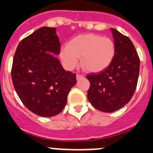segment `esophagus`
I'll list each match as a JSON object with an SVG mask.
<instances>
[{
    "mask_svg": "<svg viewBox=\"0 0 153 153\" xmlns=\"http://www.w3.org/2000/svg\"><path fill=\"white\" fill-rule=\"evenodd\" d=\"M82 78H83V75H79V74H77V75H76L77 80H80V79H82Z\"/></svg>",
    "mask_w": 153,
    "mask_h": 153,
    "instance_id": "34e87169",
    "label": "esophagus"
}]
</instances>
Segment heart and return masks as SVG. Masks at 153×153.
I'll use <instances>...</instances> for the list:
<instances>
[{
  "mask_svg": "<svg viewBox=\"0 0 153 153\" xmlns=\"http://www.w3.org/2000/svg\"><path fill=\"white\" fill-rule=\"evenodd\" d=\"M115 54L113 41L108 37L88 34L79 35L62 48L61 60L68 69L75 68L81 58L82 68L90 72H100L111 65Z\"/></svg>",
  "mask_w": 153,
  "mask_h": 153,
  "instance_id": "heart-1",
  "label": "heart"
}]
</instances>
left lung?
I'll return each mask as SVG.
<instances>
[{
	"label": "left lung",
	"instance_id": "1",
	"mask_svg": "<svg viewBox=\"0 0 153 153\" xmlns=\"http://www.w3.org/2000/svg\"><path fill=\"white\" fill-rule=\"evenodd\" d=\"M115 47L113 61L106 69L89 74L88 99L96 109L113 112L124 107L136 88L140 61L132 41L111 28Z\"/></svg>",
	"mask_w": 153,
	"mask_h": 153
}]
</instances>
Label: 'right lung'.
I'll use <instances>...</instances> for the list:
<instances>
[{"instance_id": "obj_1", "label": "right lung", "mask_w": 153, "mask_h": 153, "mask_svg": "<svg viewBox=\"0 0 153 153\" xmlns=\"http://www.w3.org/2000/svg\"><path fill=\"white\" fill-rule=\"evenodd\" d=\"M60 48L56 28L42 27L24 38L14 54L11 78L15 91L23 104L39 116L60 113L76 84L75 74L65 71L57 58Z\"/></svg>"}]
</instances>
